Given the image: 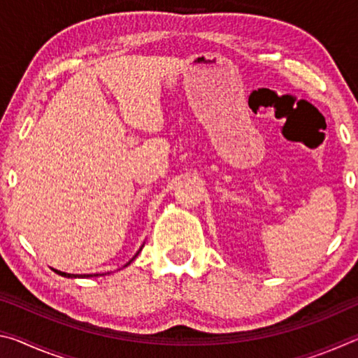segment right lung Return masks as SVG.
I'll list each match as a JSON object with an SVG mask.
<instances>
[{
    "instance_id": "obj_1",
    "label": "right lung",
    "mask_w": 358,
    "mask_h": 358,
    "mask_svg": "<svg viewBox=\"0 0 358 358\" xmlns=\"http://www.w3.org/2000/svg\"><path fill=\"white\" fill-rule=\"evenodd\" d=\"M142 248H143V245L141 246V250H138L137 252H136V256L134 257H132L131 260H129V262L128 264H126L124 266H128L131 262H132V260H134L137 256H138V252H141L142 251ZM53 271H55V273L57 275H59V276H64V278H93V276H98V273H93V275H72V273H66V271H59V270H55V268H53ZM102 275H104V273H102Z\"/></svg>"
}]
</instances>
